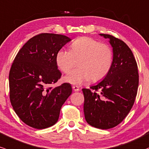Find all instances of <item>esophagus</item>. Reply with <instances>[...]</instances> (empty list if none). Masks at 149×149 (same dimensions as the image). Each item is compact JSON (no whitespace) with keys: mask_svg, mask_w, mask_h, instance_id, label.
I'll return each instance as SVG.
<instances>
[{"mask_svg":"<svg viewBox=\"0 0 149 149\" xmlns=\"http://www.w3.org/2000/svg\"><path fill=\"white\" fill-rule=\"evenodd\" d=\"M72 88H73V91H76H76H80V88L78 87V86H73V87H72Z\"/></svg>","mask_w":149,"mask_h":149,"instance_id":"1","label":"esophagus"}]
</instances>
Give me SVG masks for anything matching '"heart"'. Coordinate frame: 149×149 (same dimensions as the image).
<instances>
[{"mask_svg": "<svg viewBox=\"0 0 149 149\" xmlns=\"http://www.w3.org/2000/svg\"><path fill=\"white\" fill-rule=\"evenodd\" d=\"M79 68L63 78L65 82L78 85L90 81L97 82L107 76L113 63L110 47L98 40L83 37L75 40L71 50L61 49L56 53V63L60 71L69 73L74 67Z\"/></svg>", "mask_w": 149, "mask_h": 149, "instance_id": "1", "label": "heart"}]
</instances>
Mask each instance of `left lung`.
I'll use <instances>...</instances> for the list:
<instances>
[{
  "instance_id": "8db88e82",
  "label": "left lung",
  "mask_w": 149,
  "mask_h": 149,
  "mask_svg": "<svg viewBox=\"0 0 149 149\" xmlns=\"http://www.w3.org/2000/svg\"><path fill=\"white\" fill-rule=\"evenodd\" d=\"M113 51V63L101 82L83 88L85 118L90 125L108 130L127 117L134 103L139 86L138 67L133 53L122 40L107 34Z\"/></svg>"
}]
</instances>
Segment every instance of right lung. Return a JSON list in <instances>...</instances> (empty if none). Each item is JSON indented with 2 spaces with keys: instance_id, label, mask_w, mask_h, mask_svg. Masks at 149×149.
<instances>
[{
  "instance_id": "1",
  "label": "right lung",
  "mask_w": 149,
  "mask_h": 149,
  "mask_svg": "<svg viewBox=\"0 0 149 149\" xmlns=\"http://www.w3.org/2000/svg\"><path fill=\"white\" fill-rule=\"evenodd\" d=\"M71 40L62 35L42 33L31 38L15 58L9 73L10 100L21 120L33 128L53 126L71 95L69 83L52 88L61 73L56 55Z\"/></svg>"
}]
</instances>
